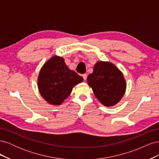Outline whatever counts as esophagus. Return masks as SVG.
Returning <instances> with one entry per match:
<instances>
[{
    "label": "esophagus",
    "mask_w": 159,
    "mask_h": 159,
    "mask_svg": "<svg viewBox=\"0 0 159 159\" xmlns=\"http://www.w3.org/2000/svg\"><path fill=\"white\" fill-rule=\"evenodd\" d=\"M82 77H83V78H84V80H86V79H87V74H83Z\"/></svg>",
    "instance_id": "1"
}]
</instances>
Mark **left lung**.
Listing matches in <instances>:
<instances>
[{
	"label": "left lung",
	"instance_id": "obj_1",
	"mask_svg": "<svg viewBox=\"0 0 159 159\" xmlns=\"http://www.w3.org/2000/svg\"><path fill=\"white\" fill-rule=\"evenodd\" d=\"M88 84L99 102L105 106H113L122 98L126 82L121 71L112 63L98 61L88 77Z\"/></svg>",
	"mask_w": 159,
	"mask_h": 159
}]
</instances>
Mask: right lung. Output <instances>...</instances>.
I'll list each match as a JSON object with an SVG mask.
<instances>
[{"instance_id": "1", "label": "right lung", "mask_w": 159, "mask_h": 159, "mask_svg": "<svg viewBox=\"0 0 159 159\" xmlns=\"http://www.w3.org/2000/svg\"><path fill=\"white\" fill-rule=\"evenodd\" d=\"M82 81V77L70 70L64 58L54 56L42 68L38 86L42 98L48 103L59 105L70 95L74 86Z\"/></svg>"}]
</instances>
